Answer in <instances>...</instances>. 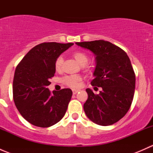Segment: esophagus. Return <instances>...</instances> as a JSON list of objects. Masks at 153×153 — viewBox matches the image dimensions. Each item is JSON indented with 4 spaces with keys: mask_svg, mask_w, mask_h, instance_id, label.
<instances>
[{
    "mask_svg": "<svg viewBox=\"0 0 153 153\" xmlns=\"http://www.w3.org/2000/svg\"><path fill=\"white\" fill-rule=\"evenodd\" d=\"M78 91H79V89H72V93H73L74 95H75V94H76L77 92H78Z\"/></svg>",
    "mask_w": 153,
    "mask_h": 153,
    "instance_id": "34e87169",
    "label": "esophagus"
}]
</instances>
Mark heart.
Instances as JSON below:
<instances>
[{
    "mask_svg": "<svg viewBox=\"0 0 153 153\" xmlns=\"http://www.w3.org/2000/svg\"><path fill=\"white\" fill-rule=\"evenodd\" d=\"M72 56L77 61V62L79 63L81 66H84L85 69H88L89 67L86 66L89 61V56L85 52H81V51H75L72 53ZM63 62L64 59L61 56L57 58L55 62V69L57 72H61L62 69ZM81 81V77L79 75H67L62 78V82L65 85L70 87H77L79 86L80 82Z\"/></svg>",
    "mask_w": 153,
    "mask_h": 153,
    "instance_id": "b5f03b06",
    "label": "heart"
}]
</instances>
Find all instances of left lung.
<instances>
[{"instance_id": "obj_1", "label": "left lung", "mask_w": 153, "mask_h": 153, "mask_svg": "<svg viewBox=\"0 0 153 153\" xmlns=\"http://www.w3.org/2000/svg\"><path fill=\"white\" fill-rule=\"evenodd\" d=\"M92 51L96 58L92 86L102 88L96 95L86 89L84 104L86 116L101 126L112 125L123 118L130 108L135 87V75L127 54L109 41L98 40L77 42Z\"/></svg>"}]
</instances>
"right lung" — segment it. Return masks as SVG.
Instances as JSON below:
<instances>
[{"instance_id": "add662e5", "label": "right lung", "mask_w": 153, "mask_h": 153, "mask_svg": "<svg viewBox=\"0 0 153 153\" xmlns=\"http://www.w3.org/2000/svg\"><path fill=\"white\" fill-rule=\"evenodd\" d=\"M72 45L56 42L38 44L27 52L15 69L14 102L24 119L34 126H52L67 112L72 90L63 89L52 94L47 86L55 75V60Z\"/></svg>"}]
</instances>
